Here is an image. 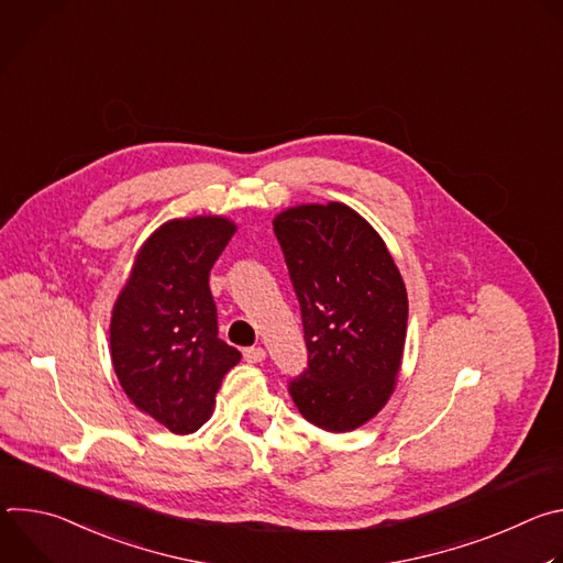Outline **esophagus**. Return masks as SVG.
<instances>
[{
  "instance_id": "1",
  "label": "esophagus",
  "mask_w": 563,
  "mask_h": 563,
  "mask_svg": "<svg viewBox=\"0 0 563 563\" xmlns=\"http://www.w3.org/2000/svg\"><path fill=\"white\" fill-rule=\"evenodd\" d=\"M243 356H245L247 363H263L267 354H265L263 347H247V350L243 352Z\"/></svg>"
}]
</instances>
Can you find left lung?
Returning <instances> with one entry per match:
<instances>
[{"instance_id":"8db88e82","label":"left lung","mask_w":563,"mask_h":563,"mask_svg":"<svg viewBox=\"0 0 563 563\" xmlns=\"http://www.w3.org/2000/svg\"><path fill=\"white\" fill-rule=\"evenodd\" d=\"M307 345L289 380L298 412L328 432L367 423L394 389L408 332V291L383 238L341 202L274 218Z\"/></svg>"}]
</instances>
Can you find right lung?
I'll return each mask as SVG.
<instances>
[{"label":"right lung","instance_id":"add662e5","mask_svg":"<svg viewBox=\"0 0 563 563\" xmlns=\"http://www.w3.org/2000/svg\"><path fill=\"white\" fill-rule=\"evenodd\" d=\"M235 224L222 216L165 222L142 245L111 316V358L133 406L174 434L213 412L240 352L218 339L209 272Z\"/></svg>","mask_w":563,"mask_h":563}]
</instances>
